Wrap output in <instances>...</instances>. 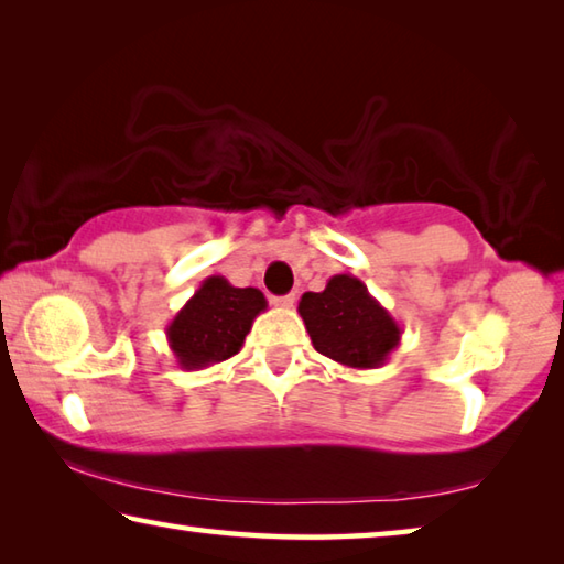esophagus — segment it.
<instances>
[{
    "label": "esophagus",
    "instance_id": "obj_1",
    "mask_svg": "<svg viewBox=\"0 0 564 564\" xmlns=\"http://www.w3.org/2000/svg\"><path fill=\"white\" fill-rule=\"evenodd\" d=\"M273 303L279 305V308H293V305H295V293L279 295V299H273Z\"/></svg>",
    "mask_w": 564,
    "mask_h": 564
}]
</instances>
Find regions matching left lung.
I'll return each instance as SVG.
<instances>
[{
    "label": "left lung",
    "instance_id": "obj_1",
    "mask_svg": "<svg viewBox=\"0 0 564 564\" xmlns=\"http://www.w3.org/2000/svg\"><path fill=\"white\" fill-rule=\"evenodd\" d=\"M299 313L313 348L352 370L383 366L403 336L398 321L350 273L333 275L321 293H303Z\"/></svg>",
    "mask_w": 564,
    "mask_h": 564
}]
</instances>
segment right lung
<instances>
[{
    "label": "right lung",
    "instance_id": "1",
    "mask_svg": "<svg viewBox=\"0 0 564 564\" xmlns=\"http://www.w3.org/2000/svg\"><path fill=\"white\" fill-rule=\"evenodd\" d=\"M265 305L259 289H236L224 275H208L166 326L176 366L204 370L236 356Z\"/></svg>",
    "mask_w": 564,
    "mask_h": 564
}]
</instances>
